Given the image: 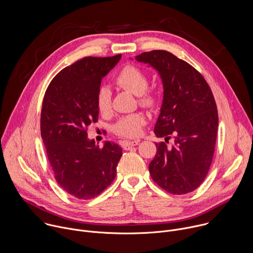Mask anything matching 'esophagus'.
Returning a JSON list of instances; mask_svg holds the SVG:
<instances>
[{"label":"esophagus","mask_w":253,"mask_h":253,"mask_svg":"<svg viewBox=\"0 0 253 253\" xmlns=\"http://www.w3.org/2000/svg\"><path fill=\"white\" fill-rule=\"evenodd\" d=\"M139 144V141H122V147L124 150H130L132 147Z\"/></svg>","instance_id":"obj_1"}]
</instances>
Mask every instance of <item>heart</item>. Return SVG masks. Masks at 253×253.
I'll return each instance as SVG.
<instances>
[{"mask_svg":"<svg viewBox=\"0 0 253 253\" xmlns=\"http://www.w3.org/2000/svg\"><path fill=\"white\" fill-rule=\"evenodd\" d=\"M115 85L137 95L138 104L148 110L155 111L160 105V93L149 87L147 73L133 64H126L113 79ZM96 106L101 114L111 110V92L107 87H101L96 94ZM146 124V117L141 112H134L120 116L112 125V132L124 138L138 137Z\"/></svg>","mask_w":253,"mask_h":253,"instance_id":"b5f03b06","label":"heart"}]
</instances>
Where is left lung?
Returning a JSON list of instances; mask_svg holds the SVG:
<instances>
[{"instance_id": "1", "label": "left lung", "mask_w": 253, "mask_h": 253, "mask_svg": "<svg viewBox=\"0 0 253 253\" xmlns=\"http://www.w3.org/2000/svg\"><path fill=\"white\" fill-rule=\"evenodd\" d=\"M135 59L155 67L164 84L154 133L165 142L155 144L150 175L170 194L194 192L206 179L215 149L218 115L211 89L194 66L167 50L143 52Z\"/></svg>"}]
</instances>
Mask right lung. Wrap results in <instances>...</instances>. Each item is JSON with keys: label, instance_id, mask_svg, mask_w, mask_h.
I'll return each instance as SVG.
<instances>
[{"label": "right lung", "instance_id": "1", "mask_svg": "<svg viewBox=\"0 0 253 253\" xmlns=\"http://www.w3.org/2000/svg\"><path fill=\"white\" fill-rule=\"evenodd\" d=\"M85 56L60 70L44 93L41 133L56 183L79 200H90L116 177L122 148L106 142L102 148L87 139L98 121L96 94L101 79L120 60Z\"/></svg>", "mask_w": 253, "mask_h": 253}]
</instances>
